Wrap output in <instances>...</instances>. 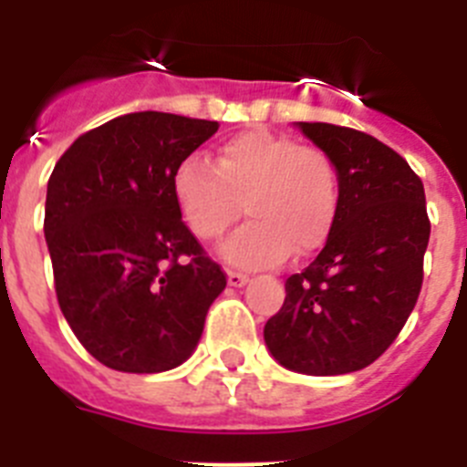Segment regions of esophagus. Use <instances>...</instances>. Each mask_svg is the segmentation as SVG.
Here are the masks:
<instances>
[{"label": "esophagus", "instance_id": "esophagus-1", "mask_svg": "<svg viewBox=\"0 0 467 467\" xmlns=\"http://www.w3.org/2000/svg\"><path fill=\"white\" fill-rule=\"evenodd\" d=\"M229 285L231 287H243L247 283V275L241 274V271H229Z\"/></svg>", "mask_w": 467, "mask_h": 467}]
</instances>
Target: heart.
<instances>
[{
	"instance_id": "1",
	"label": "heart",
	"mask_w": 467,
	"mask_h": 467,
	"mask_svg": "<svg viewBox=\"0 0 467 467\" xmlns=\"http://www.w3.org/2000/svg\"><path fill=\"white\" fill-rule=\"evenodd\" d=\"M172 193L193 236L226 234L245 203L247 222L222 247L236 266H274L292 253L308 257L327 243L339 214V168L316 144L250 128L220 144L214 166L189 156L172 177Z\"/></svg>"
}]
</instances>
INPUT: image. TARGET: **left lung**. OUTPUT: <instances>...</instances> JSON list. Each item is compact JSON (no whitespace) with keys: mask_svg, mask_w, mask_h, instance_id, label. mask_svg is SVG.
Wrapping results in <instances>:
<instances>
[{"mask_svg":"<svg viewBox=\"0 0 467 467\" xmlns=\"http://www.w3.org/2000/svg\"><path fill=\"white\" fill-rule=\"evenodd\" d=\"M296 126L339 168V214L320 254L285 280L264 341L292 372H358L386 353L416 306L431 238L426 193L410 163L372 135Z\"/></svg>","mask_w":467,"mask_h":467,"instance_id":"obj_1","label":"left lung"}]
</instances>
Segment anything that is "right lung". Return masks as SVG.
<instances>
[{
	"instance_id": "obj_1",
	"label": "right lung",
	"mask_w": 467,
	"mask_h": 467,
	"mask_svg": "<svg viewBox=\"0 0 467 467\" xmlns=\"http://www.w3.org/2000/svg\"><path fill=\"white\" fill-rule=\"evenodd\" d=\"M217 128L166 111L123 114L74 140L48 177L44 234L57 304L109 369L182 365L226 287L172 193L180 163Z\"/></svg>"
}]
</instances>
